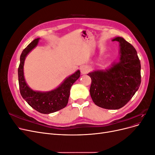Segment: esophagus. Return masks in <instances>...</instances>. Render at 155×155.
<instances>
[{
  "label": "esophagus",
  "instance_id": "obj_1",
  "mask_svg": "<svg viewBox=\"0 0 155 155\" xmlns=\"http://www.w3.org/2000/svg\"><path fill=\"white\" fill-rule=\"evenodd\" d=\"M88 70H89L88 67L85 66V65H83V66L80 67V71L82 74H85L88 72Z\"/></svg>",
  "mask_w": 155,
  "mask_h": 155
}]
</instances>
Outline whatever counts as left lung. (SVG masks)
Masks as SVG:
<instances>
[{
  "instance_id": "1",
  "label": "left lung",
  "mask_w": 155,
  "mask_h": 155,
  "mask_svg": "<svg viewBox=\"0 0 155 155\" xmlns=\"http://www.w3.org/2000/svg\"><path fill=\"white\" fill-rule=\"evenodd\" d=\"M120 43V60L105 70L88 73L90 94L94 104L106 109H119L130 101L141 83V64L137 50L121 37L112 40Z\"/></svg>"
}]
</instances>
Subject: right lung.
<instances>
[{
  "instance_id": "add662e5",
  "label": "right lung",
  "mask_w": 155,
  "mask_h": 155,
  "mask_svg": "<svg viewBox=\"0 0 155 155\" xmlns=\"http://www.w3.org/2000/svg\"><path fill=\"white\" fill-rule=\"evenodd\" d=\"M39 38L34 39L23 50L20 57L18 68V85L23 99L30 106L42 114H50L63 109L67 106L70 96V88L80 77V71L78 70L70 76L61 85L53 91L48 92L34 91L26 83L24 76V63L27 55L38 44Z\"/></svg>"
}]
</instances>
